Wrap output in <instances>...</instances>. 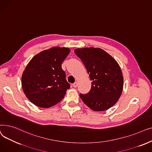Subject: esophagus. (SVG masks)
Masks as SVG:
<instances>
[{"mask_svg":"<svg viewBox=\"0 0 152 152\" xmlns=\"http://www.w3.org/2000/svg\"><path fill=\"white\" fill-rule=\"evenodd\" d=\"M73 86L74 87H75V88H76V87H77V82H76V83H73Z\"/></svg>","mask_w":152,"mask_h":152,"instance_id":"1","label":"esophagus"}]
</instances>
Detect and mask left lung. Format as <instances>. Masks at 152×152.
Masks as SVG:
<instances>
[{"instance_id":"8db88e82","label":"left lung","mask_w":152,"mask_h":152,"mask_svg":"<svg viewBox=\"0 0 152 152\" xmlns=\"http://www.w3.org/2000/svg\"><path fill=\"white\" fill-rule=\"evenodd\" d=\"M75 52L84 65L90 79L91 89L80 94L85 104L94 111H105L118 102L123 88V77L116 61L99 48L77 49Z\"/></svg>"}]
</instances>
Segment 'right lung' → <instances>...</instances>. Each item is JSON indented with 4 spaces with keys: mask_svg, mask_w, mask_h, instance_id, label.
Returning a JSON list of instances; mask_svg holds the SVG:
<instances>
[{
    "mask_svg": "<svg viewBox=\"0 0 152 152\" xmlns=\"http://www.w3.org/2000/svg\"><path fill=\"white\" fill-rule=\"evenodd\" d=\"M69 52L68 48H51L35 55L26 67L21 79L23 90L36 106L49 108L55 105L69 89L65 72L61 68V63Z\"/></svg>",
    "mask_w": 152,
    "mask_h": 152,
    "instance_id": "right-lung-1",
    "label": "right lung"
}]
</instances>
